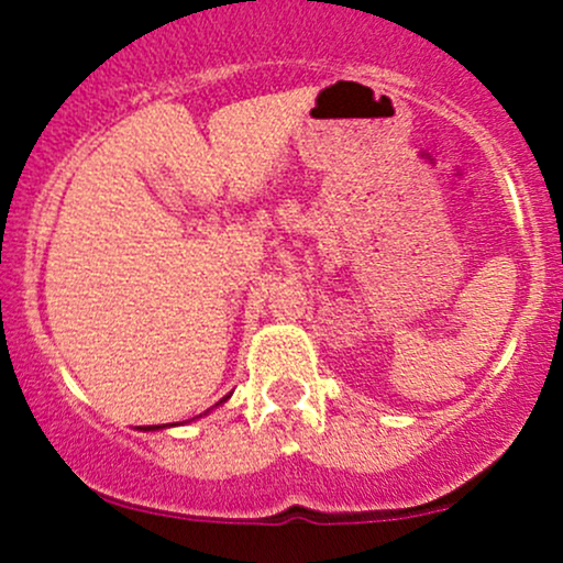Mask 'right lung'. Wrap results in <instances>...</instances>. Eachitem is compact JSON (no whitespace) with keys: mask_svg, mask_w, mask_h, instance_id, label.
<instances>
[{"mask_svg":"<svg viewBox=\"0 0 563 563\" xmlns=\"http://www.w3.org/2000/svg\"><path fill=\"white\" fill-rule=\"evenodd\" d=\"M224 399H228V397H224ZM224 399H222V402H224ZM158 429H164V426H142V431H158Z\"/></svg>","mask_w":563,"mask_h":563,"instance_id":"obj_1","label":"right lung"}]
</instances>
